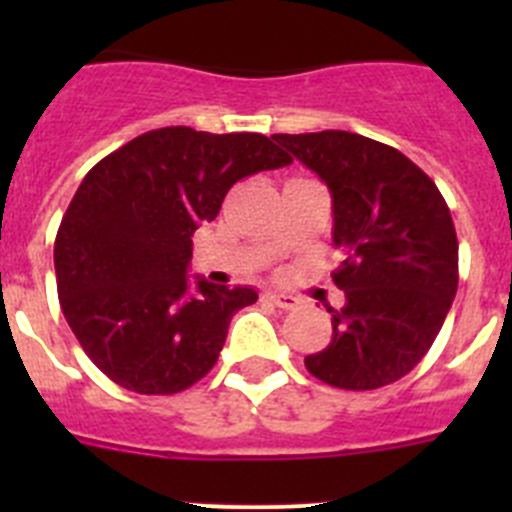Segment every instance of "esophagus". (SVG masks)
Returning <instances> with one entry per match:
<instances>
[{
  "instance_id": "obj_1",
  "label": "esophagus",
  "mask_w": 512,
  "mask_h": 512,
  "mask_svg": "<svg viewBox=\"0 0 512 512\" xmlns=\"http://www.w3.org/2000/svg\"><path fill=\"white\" fill-rule=\"evenodd\" d=\"M264 302L279 307V310H295L300 305V300L292 295H284V292H264Z\"/></svg>"
}]
</instances>
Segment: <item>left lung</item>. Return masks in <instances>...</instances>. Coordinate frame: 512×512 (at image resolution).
I'll return each mask as SVG.
<instances>
[{"label": "left lung", "instance_id": "left-lung-1", "mask_svg": "<svg viewBox=\"0 0 512 512\" xmlns=\"http://www.w3.org/2000/svg\"><path fill=\"white\" fill-rule=\"evenodd\" d=\"M333 197L330 277L346 295L333 336L307 372L341 390H377L413 369L436 341L459 284V243L441 192L408 156L346 130L274 135Z\"/></svg>", "mask_w": 512, "mask_h": 512}]
</instances>
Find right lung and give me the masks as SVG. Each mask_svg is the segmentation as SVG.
<instances>
[{"mask_svg": "<svg viewBox=\"0 0 512 512\" xmlns=\"http://www.w3.org/2000/svg\"><path fill=\"white\" fill-rule=\"evenodd\" d=\"M292 158L261 133L161 128L102 158L56 235L61 310L89 359L138 395H174L215 366L253 287L189 282L192 235L243 176Z\"/></svg>", "mask_w": 512, "mask_h": 512, "instance_id": "obj_1", "label": "right lung"}]
</instances>
